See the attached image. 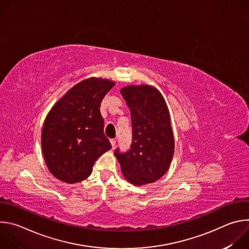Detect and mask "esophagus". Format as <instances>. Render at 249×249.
Instances as JSON below:
<instances>
[{
    "label": "esophagus",
    "instance_id": "1",
    "mask_svg": "<svg viewBox=\"0 0 249 249\" xmlns=\"http://www.w3.org/2000/svg\"><path fill=\"white\" fill-rule=\"evenodd\" d=\"M116 142H117V141H116L115 139H111V140H110V143H111V146H112L113 149L116 147Z\"/></svg>",
    "mask_w": 249,
    "mask_h": 249
}]
</instances>
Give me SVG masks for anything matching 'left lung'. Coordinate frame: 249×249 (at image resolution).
Segmentation results:
<instances>
[{"label":"left lung","instance_id":"obj_1","mask_svg":"<svg viewBox=\"0 0 249 249\" xmlns=\"http://www.w3.org/2000/svg\"><path fill=\"white\" fill-rule=\"evenodd\" d=\"M131 111L132 144L114 151L123 175L135 185L155 182L167 171L174 152L169 112L160 92L151 86L120 90Z\"/></svg>","mask_w":249,"mask_h":249}]
</instances>
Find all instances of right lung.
<instances>
[{
    "label": "right lung",
    "mask_w": 249,
    "mask_h": 249,
    "mask_svg": "<svg viewBox=\"0 0 249 249\" xmlns=\"http://www.w3.org/2000/svg\"><path fill=\"white\" fill-rule=\"evenodd\" d=\"M114 83L90 78L71 89L48 113L41 146L56 178L76 183L90 175L95 160L111 149L104 135L100 103Z\"/></svg>",
    "instance_id": "add662e5"
}]
</instances>
